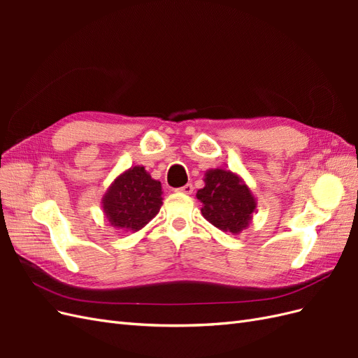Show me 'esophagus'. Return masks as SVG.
Masks as SVG:
<instances>
[{
	"label": "esophagus",
	"mask_w": 358,
	"mask_h": 358,
	"mask_svg": "<svg viewBox=\"0 0 358 358\" xmlns=\"http://www.w3.org/2000/svg\"><path fill=\"white\" fill-rule=\"evenodd\" d=\"M178 191H180V192H183V194H188V196H189V194H192L194 188H192V185H191V183H187V185H185V187H182V188H179Z\"/></svg>",
	"instance_id": "34e87169"
}]
</instances>
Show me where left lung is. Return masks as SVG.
I'll list each match as a JSON object with an SVG mask.
<instances>
[{"instance_id":"obj_1","label":"left lung","mask_w":358,"mask_h":358,"mask_svg":"<svg viewBox=\"0 0 358 358\" xmlns=\"http://www.w3.org/2000/svg\"><path fill=\"white\" fill-rule=\"evenodd\" d=\"M204 187L197 191L201 215L224 233L239 234L246 230L257 209V200L246 182L231 170L209 169Z\"/></svg>"}]
</instances>
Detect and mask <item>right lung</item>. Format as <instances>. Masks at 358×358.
Masks as SVG:
<instances>
[{"label":"right lung","mask_w":358,"mask_h":358,"mask_svg":"<svg viewBox=\"0 0 358 358\" xmlns=\"http://www.w3.org/2000/svg\"><path fill=\"white\" fill-rule=\"evenodd\" d=\"M162 187L143 166L122 171L101 200L106 220L122 231H138L152 221L162 206Z\"/></svg>","instance_id":"1"}]
</instances>
